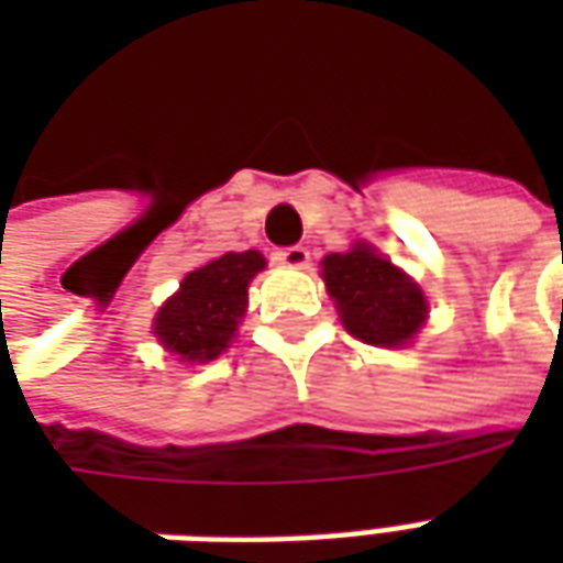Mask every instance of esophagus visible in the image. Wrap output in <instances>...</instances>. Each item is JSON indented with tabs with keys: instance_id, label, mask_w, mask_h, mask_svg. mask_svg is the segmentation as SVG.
<instances>
[{
	"instance_id": "34e87169",
	"label": "esophagus",
	"mask_w": 563,
	"mask_h": 563,
	"mask_svg": "<svg viewBox=\"0 0 563 563\" xmlns=\"http://www.w3.org/2000/svg\"><path fill=\"white\" fill-rule=\"evenodd\" d=\"M274 258L286 265V268H305L307 262H310V253H307L305 246H283L274 253Z\"/></svg>"
}]
</instances>
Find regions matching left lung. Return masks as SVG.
I'll list each match as a JSON object with an SVG mask.
<instances>
[{"mask_svg": "<svg viewBox=\"0 0 563 563\" xmlns=\"http://www.w3.org/2000/svg\"><path fill=\"white\" fill-rule=\"evenodd\" d=\"M322 280L358 341L401 346L422 329L428 313L422 289L371 246L355 244L350 253L322 258Z\"/></svg>", "mask_w": 563, "mask_h": 563, "instance_id": "8db88e82", "label": "left lung"}]
</instances>
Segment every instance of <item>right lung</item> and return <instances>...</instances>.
<instances>
[{
  "label": "right lung",
  "instance_id": "obj_1",
  "mask_svg": "<svg viewBox=\"0 0 563 563\" xmlns=\"http://www.w3.org/2000/svg\"><path fill=\"white\" fill-rule=\"evenodd\" d=\"M265 268L256 250L225 253L186 274L180 292L165 301L153 334L186 362H210L229 346L246 310V286Z\"/></svg>",
  "mask_w": 563,
  "mask_h": 563
}]
</instances>
